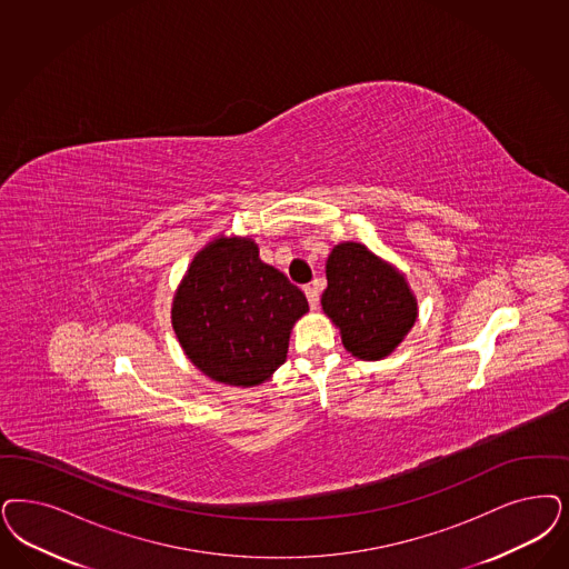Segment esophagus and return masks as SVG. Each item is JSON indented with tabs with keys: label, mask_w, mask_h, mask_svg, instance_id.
I'll use <instances>...</instances> for the list:
<instances>
[{
	"label": "esophagus",
	"mask_w": 569,
	"mask_h": 569,
	"mask_svg": "<svg viewBox=\"0 0 569 569\" xmlns=\"http://www.w3.org/2000/svg\"><path fill=\"white\" fill-rule=\"evenodd\" d=\"M305 295H307V300H309V307L315 311L319 307V292H317V288L315 286H305Z\"/></svg>",
	"instance_id": "34e87169"
}]
</instances>
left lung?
Wrapping results in <instances>:
<instances>
[{"label":"left lung","instance_id":"left-lung-1","mask_svg":"<svg viewBox=\"0 0 569 569\" xmlns=\"http://www.w3.org/2000/svg\"><path fill=\"white\" fill-rule=\"evenodd\" d=\"M326 277L321 309L345 349L363 361L389 357L418 319V300L406 274L368 246L342 241L328 256Z\"/></svg>","mask_w":569,"mask_h":569}]
</instances>
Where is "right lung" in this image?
<instances>
[{
	"label": "right lung",
	"mask_w": 569,
	"mask_h": 569,
	"mask_svg": "<svg viewBox=\"0 0 569 569\" xmlns=\"http://www.w3.org/2000/svg\"><path fill=\"white\" fill-rule=\"evenodd\" d=\"M305 295L258 256L252 237H214L191 260L172 300L187 359L216 382L258 387L286 361Z\"/></svg>",
	"instance_id": "obj_1"
}]
</instances>
